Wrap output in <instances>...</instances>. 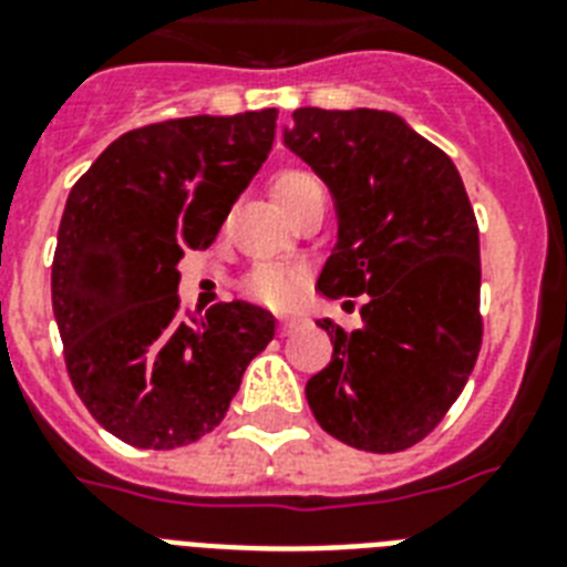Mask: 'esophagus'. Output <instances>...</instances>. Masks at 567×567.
<instances>
[{"mask_svg": "<svg viewBox=\"0 0 567 567\" xmlns=\"http://www.w3.org/2000/svg\"><path fill=\"white\" fill-rule=\"evenodd\" d=\"M297 323H300V318H293V315H282V318H279V332H282V336H288V332H291Z\"/></svg>", "mask_w": 567, "mask_h": 567, "instance_id": "1", "label": "esophagus"}]
</instances>
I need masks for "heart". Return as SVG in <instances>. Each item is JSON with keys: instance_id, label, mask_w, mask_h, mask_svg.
<instances>
[{"instance_id": "heart-1", "label": "heart", "mask_w": 567, "mask_h": 567, "mask_svg": "<svg viewBox=\"0 0 567 567\" xmlns=\"http://www.w3.org/2000/svg\"><path fill=\"white\" fill-rule=\"evenodd\" d=\"M318 179L309 176L306 171H282L274 179V196L279 208L285 214H291L297 205H302L309 196H320ZM244 291L252 297V300L265 302V306H274V309H282V306H291L302 291V274L293 270V267L285 265H256L244 276Z\"/></svg>"}]
</instances>
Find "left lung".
Returning a JSON list of instances; mask_svg holds the SVG:
<instances>
[{"label": "left lung", "instance_id": "left-lung-1", "mask_svg": "<svg viewBox=\"0 0 567 567\" xmlns=\"http://www.w3.org/2000/svg\"><path fill=\"white\" fill-rule=\"evenodd\" d=\"M285 146L332 190L338 244L318 291L364 297L362 327L332 338L309 379L318 423L355 450L400 453L462 394L483 344L480 229L456 164L391 111L297 109Z\"/></svg>", "mask_w": 567, "mask_h": 567}]
</instances>
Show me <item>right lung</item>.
<instances>
[{
    "instance_id": "right-lung-1",
    "label": "right lung",
    "mask_w": 567,
    "mask_h": 567,
    "mask_svg": "<svg viewBox=\"0 0 567 567\" xmlns=\"http://www.w3.org/2000/svg\"><path fill=\"white\" fill-rule=\"evenodd\" d=\"M276 109L182 117L120 135L66 196L52 258V309L75 394L141 450L203 439L229 412L274 315L217 302L182 318L179 258L212 247L265 164Z\"/></svg>"
}]
</instances>
